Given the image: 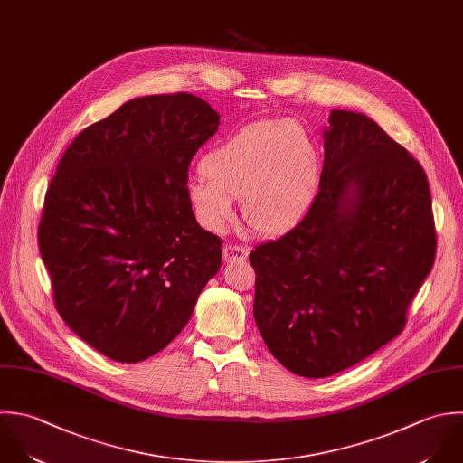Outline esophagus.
<instances>
[{"instance_id": "1", "label": "esophagus", "mask_w": 463, "mask_h": 463, "mask_svg": "<svg viewBox=\"0 0 463 463\" xmlns=\"http://www.w3.org/2000/svg\"><path fill=\"white\" fill-rule=\"evenodd\" d=\"M249 256V250L243 245H236V243H229L223 247V260L229 261H236V260H245Z\"/></svg>"}]
</instances>
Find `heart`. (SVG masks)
<instances>
[{
    "label": "heart",
    "instance_id": "obj_1",
    "mask_svg": "<svg viewBox=\"0 0 463 463\" xmlns=\"http://www.w3.org/2000/svg\"><path fill=\"white\" fill-rule=\"evenodd\" d=\"M202 175L187 185L200 222L222 231L241 198L245 222L261 234L296 227L310 209L321 158L310 133L294 120L263 122L231 135L200 162Z\"/></svg>",
    "mask_w": 463,
    "mask_h": 463
}]
</instances>
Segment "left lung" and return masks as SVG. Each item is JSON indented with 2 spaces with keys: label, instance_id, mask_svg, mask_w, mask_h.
Instances as JSON below:
<instances>
[{
  "label": "left lung",
  "instance_id": "left-lung-1",
  "mask_svg": "<svg viewBox=\"0 0 463 463\" xmlns=\"http://www.w3.org/2000/svg\"><path fill=\"white\" fill-rule=\"evenodd\" d=\"M319 191L303 220L258 245L254 319L292 373H339L395 339L433 269L428 176L377 122L332 109Z\"/></svg>",
  "mask_w": 463,
  "mask_h": 463
}]
</instances>
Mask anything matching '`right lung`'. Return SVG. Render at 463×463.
<instances>
[{"instance_id": "1", "label": "right lung", "mask_w": 463, "mask_h": 463, "mask_svg": "<svg viewBox=\"0 0 463 463\" xmlns=\"http://www.w3.org/2000/svg\"><path fill=\"white\" fill-rule=\"evenodd\" d=\"M220 115L191 93L147 95L82 129L44 194L37 241L62 321L117 363L164 350L220 270L187 169Z\"/></svg>"}]
</instances>
